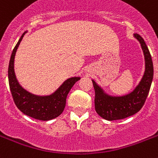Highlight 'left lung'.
I'll list each match as a JSON object with an SVG mask.
<instances>
[{
  "label": "left lung",
  "mask_w": 158,
  "mask_h": 158,
  "mask_svg": "<svg viewBox=\"0 0 158 158\" xmlns=\"http://www.w3.org/2000/svg\"><path fill=\"white\" fill-rule=\"evenodd\" d=\"M134 37L140 43L145 61L144 74L136 88L127 95L113 97L106 94L93 79L92 80L95 89V110L101 118L109 121L123 119L139 112L145 102L152 84L153 65L149 50L139 34H134Z\"/></svg>",
  "instance_id": "obj_1"
}]
</instances>
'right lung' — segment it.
<instances>
[{"label":"right lung","instance_id":"1","mask_svg":"<svg viewBox=\"0 0 158 158\" xmlns=\"http://www.w3.org/2000/svg\"><path fill=\"white\" fill-rule=\"evenodd\" d=\"M26 33L27 31L22 35L10 57L8 69L10 91L15 105L24 114L38 120L48 121L58 117L63 112L68 93L74 84L80 79V77L69 78L53 93L48 96H37L25 90L16 79L15 57L17 49Z\"/></svg>","mask_w":158,"mask_h":158}]
</instances>
